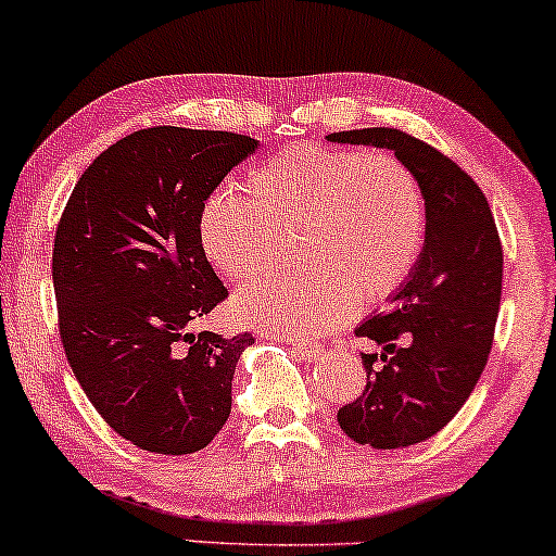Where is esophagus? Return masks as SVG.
Listing matches in <instances>:
<instances>
[{
    "label": "esophagus",
    "instance_id": "1",
    "mask_svg": "<svg viewBox=\"0 0 556 556\" xmlns=\"http://www.w3.org/2000/svg\"><path fill=\"white\" fill-rule=\"evenodd\" d=\"M292 351L300 356L302 362H315L318 356H323V349L318 346V343H311V341H294Z\"/></svg>",
    "mask_w": 556,
    "mask_h": 556
}]
</instances>
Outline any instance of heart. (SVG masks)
<instances>
[{"mask_svg":"<svg viewBox=\"0 0 556 556\" xmlns=\"http://www.w3.org/2000/svg\"><path fill=\"white\" fill-rule=\"evenodd\" d=\"M428 210L410 166L382 151L292 146L251 179V200L220 189L200 210L205 256L230 279L269 266L298 233L290 277H262L233 294L241 323L279 336L341 326L356 302L388 298L410 277Z\"/></svg>","mask_w":556,"mask_h":556,"instance_id":"1","label":"heart"}]
</instances>
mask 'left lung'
Here are the masks:
<instances>
[{
  "label": "left lung",
  "instance_id": "1",
  "mask_svg": "<svg viewBox=\"0 0 556 556\" xmlns=\"http://www.w3.org/2000/svg\"><path fill=\"white\" fill-rule=\"evenodd\" d=\"M326 140L388 149L424 189V251L390 294V311L356 328L382 351L362 354L367 388L339 410L341 431L356 444H420L459 413L488 364L503 290L493 213L467 172L407 132L362 128L330 132Z\"/></svg>",
  "mask_w": 556,
  "mask_h": 556
}]
</instances>
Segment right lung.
Listing matches in <instances>:
<instances>
[{
  "label": "right lung",
  "instance_id": "obj_1",
  "mask_svg": "<svg viewBox=\"0 0 556 556\" xmlns=\"http://www.w3.org/2000/svg\"><path fill=\"white\" fill-rule=\"evenodd\" d=\"M258 149L226 130H138L76 181L53 243L74 377L115 433L153 454L205 448L230 416L251 333H192L228 298L197 236L215 187Z\"/></svg>",
  "mask_w": 556,
  "mask_h": 556
}]
</instances>
